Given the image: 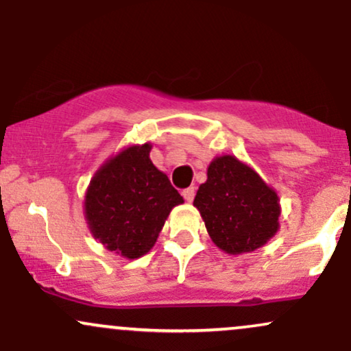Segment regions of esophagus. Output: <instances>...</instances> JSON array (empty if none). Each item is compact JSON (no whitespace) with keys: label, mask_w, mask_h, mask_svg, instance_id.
<instances>
[{"label":"esophagus","mask_w":351,"mask_h":351,"mask_svg":"<svg viewBox=\"0 0 351 351\" xmlns=\"http://www.w3.org/2000/svg\"><path fill=\"white\" fill-rule=\"evenodd\" d=\"M195 195H196V188L195 186H189L186 189H183V198L188 201V203H191L193 199H195Z\"/></svg>","instance_id":"esophagus-1"}]
</instances>
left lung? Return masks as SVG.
Returning a JSON list of instances; mask_svg holds the SVG:
<instances>
[{"label": "left lung", "instance_id": "obj_1", "mask_svg": "<svg viewBox=\"0 0 351 351\" xmlns=\"http://www.w3.org/2000/svg\"><path fill=\"white\" fill-rule=\"evenodd\" d=\"M221 251L251 252L279 229V196L236 156H216L193 201Z\"/></svg>", "mask_w": 351, "mask_h": 351}]
</instances>
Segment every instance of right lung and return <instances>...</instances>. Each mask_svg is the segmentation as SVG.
Returning a JSON list of instances; mask_svg holds the SVG:
<instances>
[{
  "label": "right lung",
  "mask_w": 351,
  "mask_h": 351,
  "mask_svg": "<svg viewBox=\"0 0 351 351\" xmlns=\"http://www.w3.org/2000/svg\"><path fill=\"white\" fill-rule=\"evenodd\" d=\"M150 143L132 145L107 160L90 180L84 213L92 236L127 259L156 243L165 221L183 196L150 160Z\"/></svg>",
  "instance_id": "1"
}]
</instances>
